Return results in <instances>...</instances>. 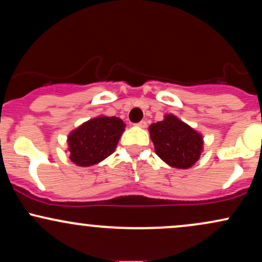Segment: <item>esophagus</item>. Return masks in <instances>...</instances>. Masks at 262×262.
<instances>
[{
    "mask_svg": "<svg viewBox=\"0 0 262 262\" xmlns=\"http://www.w3.org/2000/svg\"><path fill=\"white\" fill-rule=\"evenodd\" d=\"M135 125H138V127H140V128H145L146 127V121H144V119H143V121H140L139 123H137V124H135Z\"/></svg>",
    "mask_w": 262,
    "mask_h": 262,
    "instance_id": "obj_1",
    "label": "esophagus"
}]
</instances>
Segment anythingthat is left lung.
I'll return each mask as SVG.
<instances>
[{"label": "left lung", "instance_id": "left-lung-1", "mask_svg": "<svg viewBox=\"0 0 262 262\" xmlns=\"http://www.w3.org/2000/svg\"><path fill=\"white\" fill-rule=\"evenodd\" d=\"M149 132L156 154L170 166L188 169L200 159L202 137L176 117L167 114L164 121L150 125Z\"/></svg>", "mask_w": 262, "mask_h": 262}]
</instances>
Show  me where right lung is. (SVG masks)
I'll use <instances>...</instances> for the list:
<instances>
[{
	"mask_svg": "<svg viewBox=\"0 0 262 262\" xmlns=\"http://www.w3.org/2000/svg\"><path fill=\"white\" fill-rule=\"evenodd\" d=\"M124 123L117 117H98L83 123L69 135L70 160L79 166H91L113 154Z\"/></svg>",
	"mask_w": 262,
	"mask_h": 262,
	"instance_id": "1",
	"label": "right lung"
}]
</instances>
